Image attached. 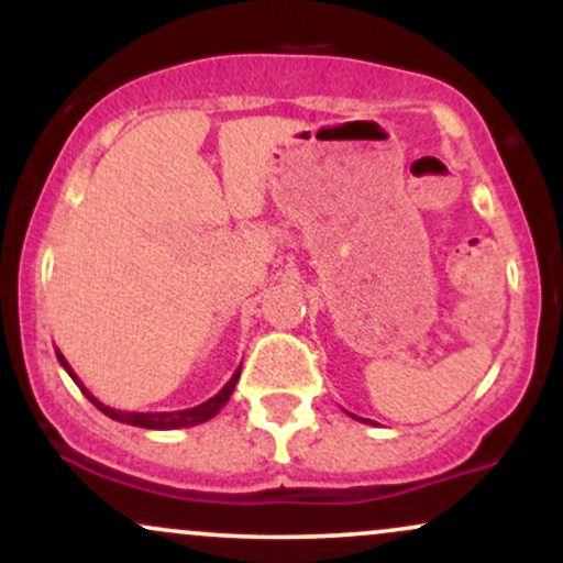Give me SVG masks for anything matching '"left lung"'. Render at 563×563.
<instances>
[{
	"mask_svg": "<svg viewBox=\"0 0 563 563\" xmlns=\"http://www.w3.org/2000/svg\"><path fill=\"white\" fill-rule=\"evenodd\" d=\"M349 416H352V412H349ZM352 418H357V416H352ZM357 421H363V418H357ZM363 423H367V421H363Z\"/></svg>",
	"mask_w": 563,
	"mask_h": 563,
	"instance_id": "8db88e82",
	"label": "left lung"
}]
</instances>
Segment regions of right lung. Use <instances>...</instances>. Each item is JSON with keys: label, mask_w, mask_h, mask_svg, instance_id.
I'll return each mask as SVG.
<instances>
[{"label": "right lung", "mask_w": 563, "mask_h": 563, "mask_svg": "<svg viewBox=\"0 0 563 563\" xmlns=\"http://www.w3.org/2000/svg\"><path fill=\"white\" fill-rule=\"evenodd\" d=\"M55 354H57V360H60V365L66 367L68 376L74 378L76 386H79V389L84 391V397H87L89 402H92V405L97 407V410L106 412L108 418H113V421H119V423L140 426V429H156V431L190 429V426L206 423V421H209V418H214L217 412L222 410L224 405H228L230 394H232V389H235L238 378H241V367H238V371L232 373V378L228 380V384L222 386V389H219V391L214 394V397L206 399V402H200V405H196V407H187V410H172V412H129V410H115V407H111V405H102L100 399H97L95 394L89 391L87 386L81 384L79 376H76V373H74V367H70L68 360L60 354V349H57Z\"/></svg>", "instance_id": "add662e5"}]
</instances>
